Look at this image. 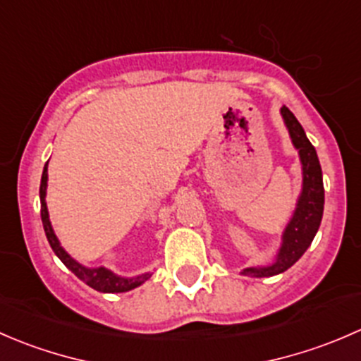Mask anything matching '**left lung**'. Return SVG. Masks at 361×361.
Here are the masks:
<instances>
[{"label":"left lung","instance_id":"8db88e82","mask_svg":"<svg viewBox=\"0 0 361 361\" xmlns=\"http://www.w3.org/2000/svg\"><path fill=\"white\" fill-rule=\"evenodd\" d=\"M281 115L290 137H292L293 147L297 148L298 155H300L302 192L292 220L283 232V243L276 260L267 267H250L243 271V274L253 276V278H269V276L281 274L286 269L292 267L295 262L305 253V250L311 246L319 224H322L323 206H325L322 166H319L314 147L307 140L304 129L288 108L283 106Z\"/></svg>","mask_w":361,"mask_h":361}]
</instances>
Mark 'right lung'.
I'll return each instance as SVG.
<instances>
[{
	"label": "right lung",
	"mask_w": 361,
	"mask_h": 361,
	"mask_svg": "<svg viewBox=\"0 0 361 361\" xmlns=\"http://www.w3.org/2000/svg\"><path fill=\"white\" fill-rule=\"evenodd\" d=\"M47 166L49 162L45 164L43 167V174H42V183H39V202H42V221H43V228H45L47 239H49L50 246H52L54 253L61 258L64 265L76 276L78 279H82L85 285H89L90 288L97 290V292L103 293H122V292H129V290L136 288V286L143 285L148 278H150V272L147 274L136 276V278H120V276L113 274L111 271L104 267H96L90 269L85 267V265L78 264L75 258H71L69 255L64 251L63 246H61L59 239L57 235L54 234L52 224L49 220V209H47V202H45V195H47V180H49V173H47Z\"/></svg>",
	"instance_id": "right-lung-1"
}]
</instances>
